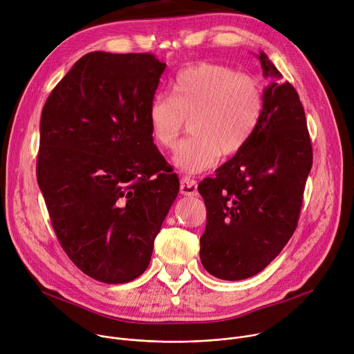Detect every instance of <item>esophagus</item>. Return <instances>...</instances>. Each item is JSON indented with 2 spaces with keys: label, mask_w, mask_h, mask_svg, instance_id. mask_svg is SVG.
Returning <instances> with one entry per match:
<instances>
[{
  "label": "esophagus",
  "mask_w": 354,
  "mask_h": 354,
  "mask_svg": "<svg viewBox=\"0 0 354 354\" xmlns=\"http://www.w3.org/2000/svg\"><path fill=\"white\" fill-rule=\"evenodd\" d=\"M180 194L183 196H196L198 195V182L187 176L180 179Z\"/></svg>",
  "instance_id": "34e87169"
}]
</instances>
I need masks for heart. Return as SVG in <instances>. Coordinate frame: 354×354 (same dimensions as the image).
<instances>
[{
  "label": "heart",
  "mask_w": 354,
  "mask_h": 354,
  "mask_svg": "<svg viewBox=\"0 0 354 354\" xmlns=\"http://www.w3.org/2000/svg\"><path fill=\"white\" fill-rule=\"evenodd\" d=\"M171 93H156L148 106L153 142L172 149L190 118L189 138L174 153V165L185 174H201L223 156L239 153L261 124L266 95L261 82L218 63H198L182 69Z\"/></svg>",
  "instance_id": "b5f03b06"
}]
</instances>
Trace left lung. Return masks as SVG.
<instances>
[{
  "label": "left lung",
  "mask_w": 354,
  "mask_h": 354,
  "mask_svg": "<svg viewBox=\"0 0 354 354\" xmlns=\"http://www.w3.org/2000/svg\"><path fill=\"white\" fill-rule=\"evenodd\" d=\"M266 109L251 141L214 178L203 179L207 221L201 261L216 278L239 281L263 271L292 237L301 214L312 144L304 106L294 86L264 52Z\"/></svg>",
  "instance_id": "8db88e82"
}]
</instances>
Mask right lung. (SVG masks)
Listing matches in <instances>:
<instances>
[{"label": "right lung", "mask_w": 354, "mask_h": 354, "mask_svg": "<svg viewBox=\"0 0 354 354\" xmlns=\"http://www.w3.org/2000/svg\"><path fill=\"white\" fill-rule=\"evenodd\" d=\"M167 63L151 53L90 52L48 97L37 164L56 237L106 283L149 266L179 179L153 145L148 106Z\"/></svg>", "instance_id": "add662e5"}]
</instances>
